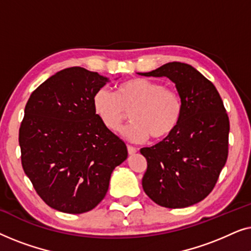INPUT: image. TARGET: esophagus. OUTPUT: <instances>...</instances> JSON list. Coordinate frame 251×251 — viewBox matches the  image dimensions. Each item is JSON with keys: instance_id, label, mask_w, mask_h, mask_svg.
<instances>
[{"instance_id": "34e87169", "label": "esophagus", "mask_w": 251, "mask_h": 251, "mask_svg": "<svg viewBox=\"0 0 251 251\" xmlns=\"http://www.w3.org/2000/svg\"><path fill=\"white\" fill-rule=\"evenodd\" d=\"M126 149H128V153L130 154V155H133V154L137 153V149H135V147L128 145L126 146Z\"/></svg>"}]
</instances>
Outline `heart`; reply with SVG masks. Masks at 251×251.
Masks as SVG:
<instances>
[{
	"label": "heart",
	"mask_w": 251,
	"mask_h": 251,
	"mask_svg": "<svg viewBox=\"0 0 251 251\" xmlns=\"http://www.w3.org/2000/svg\"><path fill=\"white\" fill-rule=\"evenodd\" d=\"M92 107L102 126L118 132L128 118L131 123L122 136L131 143H144L152 136L160 140L179 125L184 104L178 91L147 78H132L116 87L115 95L101 88L92 98Z\"/></svg>",
	"instance_id": "obj_1"
}]
</instances>
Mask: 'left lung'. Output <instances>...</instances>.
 <instances>
[{"label":"left lung","instance_id":"obj_1","mask_svg":"<svg viewBox=\"0 0 251 251\" xmlns=\"http://www.w3.org/2000/svg\"><path fill=\"white\" fill-rule=\"evenodd\" d=\"M143 76H166L183 99L179 125L162 142L143 147V188L166 208H186L208 197L228 155L229 121L217 89L191 65L164 64Z\"/></svg>","mask_w":251,"mask_h":251}]
</instances>
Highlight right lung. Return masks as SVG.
Instances as JSON below:
<instances>
[{
	"label": "right lung",
	"mask_w": 251,
	"mask_h": 251,
	"mask_svg": "<svg viewBox=\"0 0 251 251\" xmlns=\"http://www.w3.org/2000/svg\"><path fill=\"white\" fill-rule=\"evenodd\" d=\"M109 80L82 67L57 72L27 101L19 145L36 193L66 214H83L105 198L111 175L128 156L126 144L102 126L92 98Z\"/></svg>",
	"instance_id": "right-lung-1"
}]
</instances>
